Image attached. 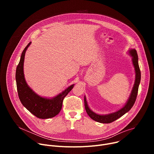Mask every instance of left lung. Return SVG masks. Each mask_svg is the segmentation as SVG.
Returning <instances> with one entry per match:
<instances>
[{
    "label": "left lung",
    "mask_w": 154,
    "mask_h": 154,
    "mask_svg": "<svg viewBox=\"0 0 154 154\" xmlns=\"http://www.w3.org/2000/svg\"><path fill=\"white\" fill-rule=\"evenodd\" d=\"M129 54L132 57V63L134 64V66L135 68V83L133 87L132 91L131 92L130 96L126 102L125 105L121 108L119 110L108 114V115H100L95 113L93 111H91L88 105L87 101L86 99V97L85 96L84 97V102H85V107L86 112L87 114L88 115V116L93 120L100 122V123H105V124H108V123H111L118 118H121L122 116H123L124 114H125L127 112H128L130 109L131 108V107L133 106L134 105L137 96L138 94V87L141 81V71L140 69V67L138 65V54L137 52V51L135 49H130L129 51Z\"/></svg>",
    "instance_id": "obj_1"
}]
</instances>
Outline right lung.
I'll return each mask as SVG.
<instances>
[{"mask_svg": "<svg viewBox=\"0 0 154 154\" xmlns=\"http://www.w3.org/2000/svg\"><path fill=\"white\" fill-rule=\"evenodd\" d=\"M30 44L31 42L24 49L16 68V81L19 98L23 106L36 117L40 119L51 118L60 113L64 98L73 88L74 84L52 99L42 97L36 94L27 84L24 74L25 53Z\"/></svg>", "mask_w": 154, "mask_h": 154, "instance_id": "add662e5", "label": "right lung"}]
</instances>
